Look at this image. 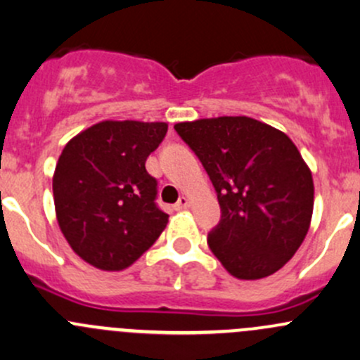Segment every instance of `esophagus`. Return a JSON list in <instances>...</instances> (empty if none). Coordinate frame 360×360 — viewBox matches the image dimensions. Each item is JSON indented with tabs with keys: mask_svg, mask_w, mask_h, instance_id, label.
<instances>
[{
	"mask_svg": "<svg viewBox=\"0 0 360 360\" xmlns=\"http://www.w3.org/2000/svg\"><path fill=\"white\" fill-rule=\"evenodd\" d=\"M190 207V200L186 198V196H181L179 200H177V203L174 205V209L176 210H183V209H188Z\"/></svg>",
	"mask_w": 360,
	"mask_h": 360,
	"instance_id": "esophagus-1",
	"label": "esophagus"
}]
</instances>
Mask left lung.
<instances>
[{"mask_svg": "<svg viewBox=\"0 0 360 360\" xmlns=\"http://www.w3.org/2000/svg\"><path fill=\"white\" fill-rule=\"evenodd\" d=\"M209 174L221 221L209 247L238 279L274 274L307 234L314 181L285 132L250 117H217L174 126Z\"/></svg>", "mask_w": 360, "mask_h": 360, "instance_id": "1", "label": "left lung"}]
</instances>
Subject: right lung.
Masks as SVG:
<instances>
[{"mask_svg": "<svg viewBox=\"0 0 360 360\" xmlns=\"http://www.w3.org/2000/svg\"><path fill=\"white\" fill-rule=\"evenodd\" d=\"M167 134L165 122L103 120L72 138L53 176L58 226L82 260L122 271L165 229L157 179L145 164Z\"/></svg>", "mask_w": 360, "mask_h": 360, "instance_id": "add662e5", "label": "right lung"}]
</instances>
